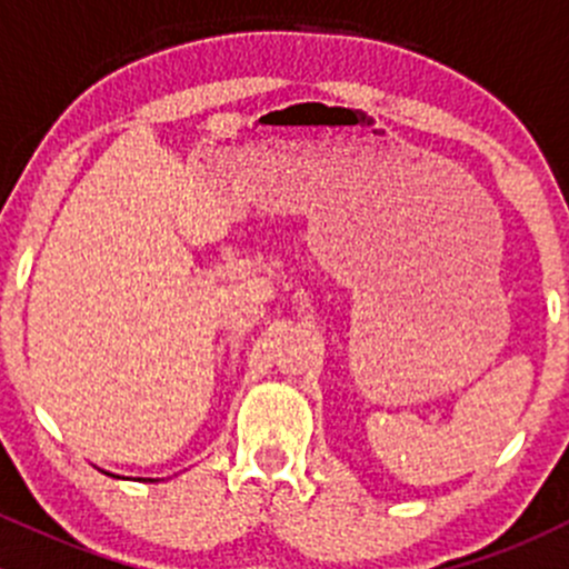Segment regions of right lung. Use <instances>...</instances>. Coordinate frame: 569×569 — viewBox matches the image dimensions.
Here are the masks:
<instances>
[{
  "mask_svg": "<svg viewBox=\"0 0 569 569\" xmlns=\"http://www.w3.org/2000/svg\"><path fill=\"white\" fill-rule=\"evenodd\" d=\"M104 473H107V470H104ZM109 476H114V473H109ZM114 479H120V476H114ZM148 481H157V479H148Z\"/></svg>",
  "mask_w": 569,
  "mask_h": 569,
  "instance_id": "obj_1",
  "label": "right lung"
}]
</instances>
